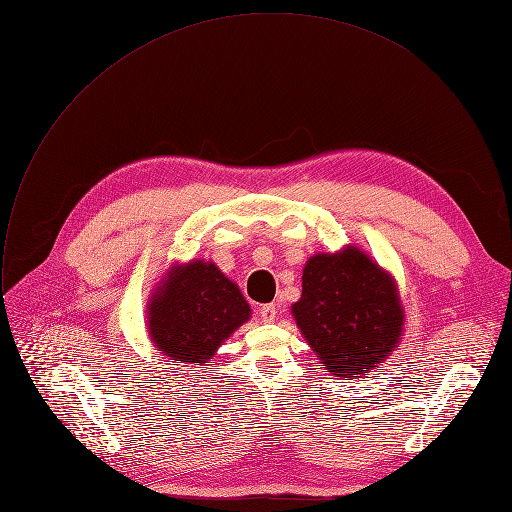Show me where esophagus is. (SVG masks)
Here are the masks:
<instances>
[{"label": "esophagus", "instance_id": "34e87169", "mask_svg": "<svg viewBox=\"0 0 512 512\" xmlns=\"http://www.w3.org/2000/svg\"><path fill=\"white\" fill-rule=\"evenodd\" d=\"M259 316H261V320H263L265 324L275 322V316H277V308H275V304L261 306V308H259Z\"/></svg>", "mask_w": 512, "mask_h": 512}]
</instances>
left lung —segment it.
Listing matches in <instances>:
<instances>
[{
	"label": "left lung",
	"mask_w": 512,
	"mask_h": 512,
	"mask_svg": "<svg viewBox=\"0 0 512 512\" xmlns=\"http://www.w3.org/2000/svg\"><path fill=\"white\" fill-rule=\"evenodd\" d=\"M291 314L324 371L344 379L389 358L405 318L393 277L358 247L310 257Z\"/></svg>",
	"instance_id": "8db88e82"
}]
</instances>
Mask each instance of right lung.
Wrapping results in <instances>:
<instances>
[{
    "label": "right lung",
    "instance_id": "1",
    "mask_svg": "<svg viewBox=\"0 0 512 512\" xmlns=\"http://www.w3.org/2000/svg\"><path fill=\"white\" fill-rule=\"evenodd\" d=\"M249 318L237 283L210 261L174 265L148 304L152 342L178 364H204Z\"/></svg>",
    "mask_w": 512,
    "mask_h": 512
}]
</instances>
